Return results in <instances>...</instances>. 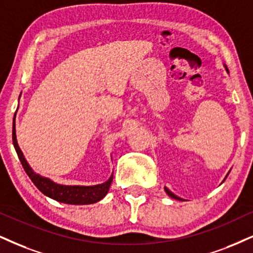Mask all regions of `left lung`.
I'll return each instance as SVG.
<instances>
[{
	"label": "left lung",
	"mask_w": 253,
	"mask_h": 253,
	"mask_svg": "<svg viewBox=\"0 0 253 253\" xmlns=\"http://www.w3.org/2000/svg\"><path fill=\"white\" fill-rule=\"evenodd\" d=\"M225 69H226V71H227V73H229V69H227V68H226V65H225ZM227 174H229V173H227ZM227 174H226V177H227ZM226 177H225V178H226ZM225 178H224V179H225ZM164 190H165V192H167V193H168V196H169V197H171V198H173V199H176V201H184V199H183V198H180V197H178V196H176V195H174V193H172V192H171V191H170V190H169V189H168V188H164Z\"/></svg>",
	"instance_id": "1"
}]
</instances>
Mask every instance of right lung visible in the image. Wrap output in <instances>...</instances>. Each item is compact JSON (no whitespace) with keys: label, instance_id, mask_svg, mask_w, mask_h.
Returning a JSON list of instances; mask_svg holds the SVG:
<instances>
[{"label":"right lung","instance_id":"1","mask_svg":"<svg viewBox=\"0 0 253 253\" xmlns=\"http://www.w3.org/2000/svg\"><path fill=\"white\" fill-rule=\"evenodd\" d=\"M12 143H14V148L17 152L18 158H20L22 167L26 171L31 182L36 185V188L40 190L43 195L48 196L49 198L55 199V201L65 203V204H73V205H85V204H93L101 201L102 198L105 197L110 188L112 177L107 182L97 184V185H62V184L55 183L54 180L46 177L41 176L40 173H36L35 171L31 169V167L28 163L26 157H24L23 152L21 151L20 146H18L17 138H16V124L12 123Z\"/></svg>","mask_w":253,"mask_h":253}]
</instances>
